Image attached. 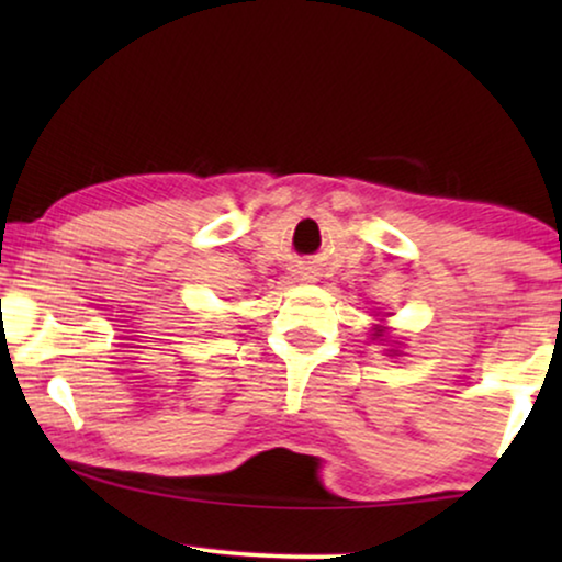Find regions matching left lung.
I'll return each mask as SVG.
<instances>
[{
	"label": "left lung",
	"instance_id": "1",
	"mask_svg": "<svg viewBox=\"0 0 562 562\" xmlns=\"http://www.w3.org/2000/svg\"><path fill=\"white\" fill-rule=\"evenodd\" d=\"M373 329H375L373 340H383V333H386V327H373Z\"/></svg>",
	"mask_w": 562,
	"mask_h": 562
}]
</instances>
